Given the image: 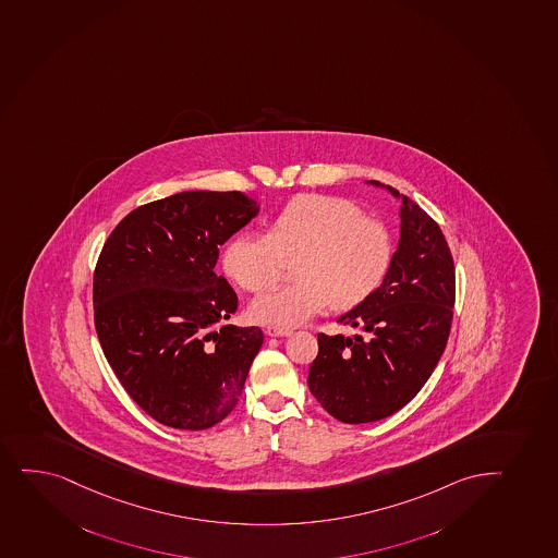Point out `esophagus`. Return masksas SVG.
<instances>
[{"label": "esophagus", "mask_w": 558, "mask_h": 558, "mask_svg": "<svg viewBox=\"0 0 558 558\" xmlns=\"http://www.w3.org/2000/svg\"><path fill=\"white\" fill-rule=\"evenodd\" d=\"M265 332H267V336H270V338H288V336L293 333V330L286 328V326H267Z\"/></svg>", "instance_id": "34e87169"}]
</instances>
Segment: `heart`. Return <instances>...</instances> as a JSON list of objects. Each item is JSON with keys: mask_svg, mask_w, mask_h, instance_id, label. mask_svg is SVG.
<instances>
[{"mask_svg": "<svg viewBox=\"0 0 558 558\" xmlns=\"http://www.w3.org/2000/svg\"><path fill=\"white\" fill-rule=\"evenodd\" d=\"M296 257L299 283L270 289L251 304L259 323L296 326L333 304L367 301L391 264V239L380 220L362 215L354 202L328 194H301L270 220L269 235L239 233L222 254L226 275L246 291H264Z\"/></svg>", "mask_w": 558, "mask_h": 558, "instance_id": "b5f03b06", "label": "heart"}]
</instances>
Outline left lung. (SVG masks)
<instances>
[{"label": "left lung", "mask_w": 558, "mask_h": 558, "mask_svg": "<svg viewBox=\"0 0 558 558\" xmlns=\"http://www.w3.org/2000/svg\"><path fill=\"white\" fill-rule=\"evenodd\" d=\"M399 243L380 288L338 323L367 336L319 333L307 386L326 412L362 425L407 407L433 375L451 330L454 264L439 226L397 189Z\"/></svg>", "instance_id": "1"}]
</instances>
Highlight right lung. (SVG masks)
Instances as JSON below:
<instances>
[{
	"instance_id": "obj_1",
	"label": "right lung",
	"mask_w": 558,
	"mask_h": 558,
	"mask_svg": "<svg viewBox=\"0 0 558 558\" xmlns=\"http://www.w3.org/2000/svg\"><path fill=\"white\" fill-rule=\"evenodd\" d=\"M257 214L239 191H183L133 209L101 248L93 291L101 349L161 425L206 430L243 393L264 332L226 325L238 294L215 265L220 244Z\"/></svg>"
}]
</instances>
